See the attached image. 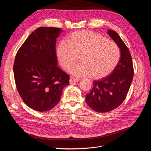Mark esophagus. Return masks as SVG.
I'll return each mask as SVG.
<instances>
[{
	"instance_id": "esophagus-1",
	"label": "esophagus",
	"mask_w": 151,
	"mask_h": 151,
	"mask_svg": "<svg viewBox=\"0 0 151 151\" xmlns=\"http://www.w3.org/2000/svg\"><path fill=\"white\" fill-rule=\"evenodd\" d=\"M79 81V79H76V78H74V77H71L70 80H69V82L70 83H75V82H77Z\"/></svg>"
}]
</instances>
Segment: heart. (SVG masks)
I'll use <instances>...</instances> for the list:
<instances>
[{
	"instance_id": "b5f03b06",
	"label": "heart",
	"mask_w": 151,
	"mask_h": 151,
	"mask_svg": "<svg viewBox=\"0 0 151 151\" xmlns=\"http://www.w3.org/2000/svg\"><path fill=\"white\" fill-rule=\"evenodd\" d=\"M56 55L62 67L70 70L77 62L80 63L71 69L74 76L90 75L100 79L110 75L115 69L120 58L118 46L113 41L89 30L71 33L65 41L58 45Z\"/></svg>"
}]
</instances>
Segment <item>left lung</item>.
Segmentation results:
<instances>
[{
  "mask_svg": "<svg viewBox=\"0 0 151 151\" xmlns=\"http://www.w3.org/2000/svg\"><path fill=\"white\" fill-rule=\"evenodd\" d=\"M108 33L117 44L121 57L116 67L106 77L93 81V87L86 95L89 107L96 112L106 113L121 105L128 93L134 76V68L129 49L119 35L111 29Z\"/></svg>",
  "mask_w": 151,
  "mask_h": 151,
  "instance_id": "left-lung-1",
  "label": "left lung"
}]
</instances>
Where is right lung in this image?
Wrapping results in <instances>:
<instances>
[{
    "label": "right lung",
    "mask_w": 151,
    "mask_h": 151,
    "mask_svg": "<svg viewBox=\"0 0 151 151\" xmlns=\"http://www.w3.org/2000/svg\"><path fill=\"white\" fill-rule=\"evenodd\" d=\"M61 28L41 27L33 32L15 56L14 74L17 89L28 107L40 112L55 107L69 76L58 67L56 38Z\"/></svg>",
    "instance_id": "add662e5"
}]
</instances>
